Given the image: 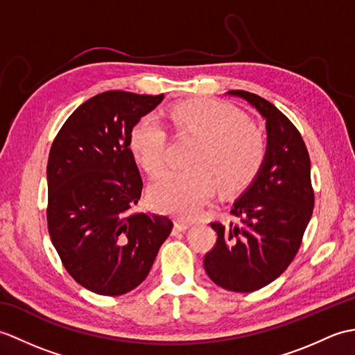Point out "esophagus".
<instances>
[{"instance_id": "34e87169", "label": "esophagus", "mask_w": 355, "mask_h": 355, "mask_svg": "<svg viewBox=\"0 0 355 355\" xmlns=\"http://www.w3.org/2000/svg\"><path fill=\"white\" fill-rule=\"evenodd\" d=\"M189 227H191V224L186 223V221H182V220H177L175 223H173V232H175V233L184 232V230H187Z\"/></svg>"}]
</instances>
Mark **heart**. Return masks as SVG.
Here are the masks:
<instances>
[{
	"label": "heart",
	"mask_w": 355,
	"mask_h": 355,
	"mask_svg": "<svg viewBox=\"0 0 355 355\" xmlns=\"http://www.w3.org/2000/svg\"><path fill=\"white\" fill-rule=\"evenodd\" d=\"M171 130L198 141L191 169L166 172L149 187V201L157 210L182 218L197 215L212 197L215 183L221 193L245 191L266 162L262 132L245 116L223 102H186L166 114ZM166 130L153 116L141 117L128 139L134 160L149 175L163 168Z\"/></svg>",
	"instance_id": "obj_1"
}]
</instances>
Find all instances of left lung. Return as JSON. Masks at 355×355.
I'll list each match as a JSON object with an SVG mask.
<instances>
[{
    "instance_id": "8db88e82",
    "label": "left lung",
    "mask_w": 355,
    "mask_h": 355,
    "mask_svg": "<svg viewBox=\"0 0 355 355\" xmlns=\"http://www.w3.org/2000/svg\"><path fill=\"white\" fill-rule=\"evenodd\" d=\"M266 119L267 155L259 175L233 202L239 223H212L215 247L205 270L223 288L252 293L281 276L296 256L314 207L311 164L302 135L261 96L232 89Z\"/></svg>"
}]
</instances>
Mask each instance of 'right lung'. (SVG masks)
<instances>
[{"label": "right lung", "instance_id": "obj_1", "mask_svg": "<svg viewBox=\"0 0 355 355\" xmlns=\"http://www.w3.org/2000/svg\"><path fill=\"white\" fill-rule=\"evenodd\" d=\"M163 97L97 94L67 119L50 149L51 243L74 281L102 296L145 281L172 230L168 216L135 212L143 182L128 148L132 126Z\"/></svg>", "mask_w": 355, "mask_h": 355}]
</instances>
